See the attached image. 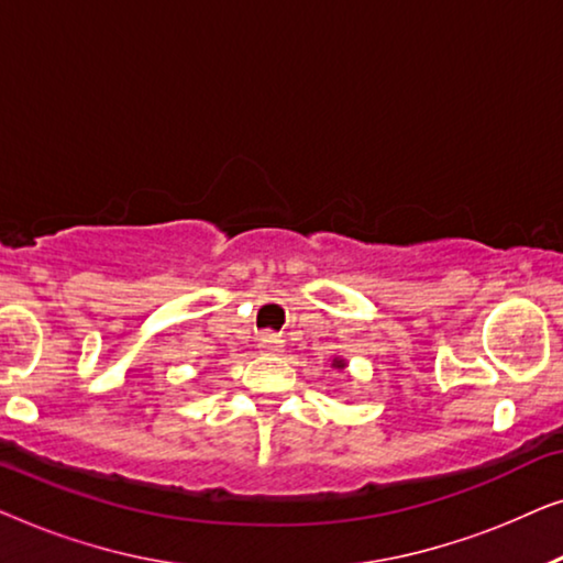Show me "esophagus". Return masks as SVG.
Wrapping results in <instances>:
<instances>
[{
  "label": "esophagus",
  "mask_w": 563,
  "mask_h": 563,
  "mask_svg": "<svg viewBox=\"0 0 563 563\" xmlns=\"http://www.w3.org/2000/svg\"><path fill=\"white\" fill-rule=\"evenodd\" d=\"M258 349L264 353H279L284 349L282 335H276V333H272V330H266V333L258 335Z\"/></svg>",
  "instance_id": "1"
}]
</instances>
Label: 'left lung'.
Returning a JSON list of instances; mask_svg holds the SVG:
<instances>
[{
	"label": "left lung",
	"mask_w": 563,
	"mask_h": 563,
	"mask_svg": "<svg viewBox=\"0 0 563 563\" xmlns=\"http://www.w3.org/2000/svg\"><path fill=\"white\" fill-rule=\"evenodd\" d=\"M333 366H335V368H343L345 364H343V361H338V358H335V361H333Z\"/></svg>",
	"instance_id": "left-lung-1"
}]
</instances>
